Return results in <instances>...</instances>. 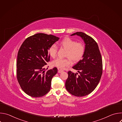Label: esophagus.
I'll return each instance as SVG.
<instances>
[{
	"label": "esophagus",
	"mask_w": 122,
	"mask_h": 122,
	"mask_svg": "<svg viewBox=\"0 0 122 122\" xmlns=\"http://www.w3.org/2000/svg\"><path fill=\"white\" fill-rule=\"evenodd\" d=\"M63 71H64L62 70V69H58V73H61V72H62Z\"/></svg>",
	"instance_id": "34e87169"
}]
</instances>
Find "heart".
Returning a JSON list of instances; mask_svg holds the SVG:
<instances>
[{
    "label": "heart",
    "mask_w": 122,
    "mask_h": 122,
    "mask_svg": "<svg viewBox=\"0 0 122 122\" xmlns=\"http://www.w3.org/2000/svg\"><path fill=\"white\" fill-rule=\"evenodd\" d=\"M60 44L66 49V56L67 58H63L57 57L51 62L52 65L60 68H64L71 64V59L74 62L80 60L85 53V46L81 42H78L69 38H66L62 40ZM57 47L55 44H52L48 49L50 56L55 57L57 54Z\"/></svg>",
    "instance_id": "heart-1"
}]
</instances>
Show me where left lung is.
<instances>
[{"mask_svg":"<svg viewBox=\"0 0 122 122\" xmlns=\"http://www.w3.org/2000/svg\"><path fill=\"white\" fill-rule=\"evenodd\" d=\"M80 36L85 43L83 58L72 68L80 73L68 71L65 86L67 91L76 97H83L92 92L101 77L103 65L101 55L96 41L86 34L78 32L71 36Z\"/></svg>","mask_w":122,"mask_h":122,"instance_id":"8db88e82","label":"left lung"}]
</instances>
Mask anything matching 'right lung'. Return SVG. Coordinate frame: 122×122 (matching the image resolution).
Wrapping results in <instances>:
<instances>
[{
	"label": "right lung",
	"mask_w": 122,
	"mask_h": 122,
	"mask_svg": "<svg viewBox=\"0 0 122 122\" xmlns=\"http://www.w3.org/2000/svg\"><path fill=\"white\" fill-rule=\"evenodd\" d=\"M59 39L52 35L38 33L28 37L21 45L17 56L16 76L21 88L28 96L41 97L50 91L57 68L46 71L44 66L50 60L49 47Z\"/></svg>",
	"instance_id": "1"
}]
</instances>
